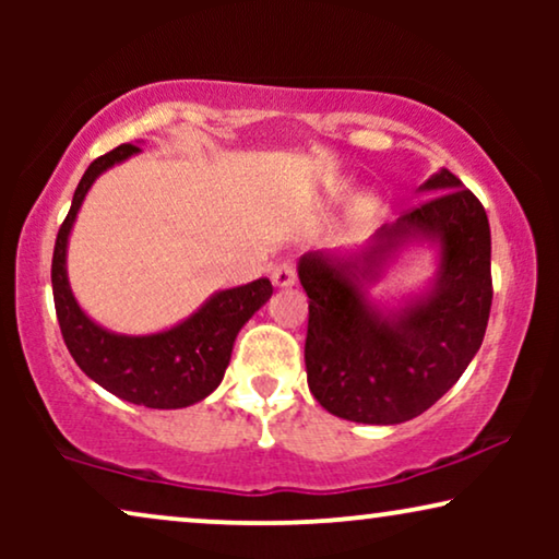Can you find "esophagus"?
I'll return each mask as SVG.
<instances>
[{
    "label": "esophagus",
    "instance_id": "esophagus-1",
    "mask_svg": "<svg viewBox=\"0 0 559 559\" xmlns=\"http://www.w3.org/2000/svg\"><path fill=\"white\" fill-rule=\"evenodd\" d=\"M272 282L277 287H293L297 282V272L293 264H277L272 270Z\"/></svg>",
    "mask_w": 559,
    "mask_h": 559
}]
</instances>
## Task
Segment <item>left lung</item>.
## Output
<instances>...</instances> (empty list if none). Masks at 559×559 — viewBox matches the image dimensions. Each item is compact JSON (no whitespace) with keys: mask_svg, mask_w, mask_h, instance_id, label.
Segmentation results:
<instances>
[{"mask_svg":"<svg viewBox=\"0 0 559 559\" xmlns=\"http://www.w3.org/2000/svg\"><path fill=\"white\" fill-rule=\"evenodd\" d=\"M400 221L377 231L361 254H305L308 386L331 415L364 425H400L430 409L468 369L491 312V228L484 205L450 170ZM409 238L441 243L436 287L396 317L365 302L353 272L369 273Z\"/></svg>","mask_w":559,"mask_h":559,"instance_id":"left-lung-1","label":"left lung"}]
</instances>
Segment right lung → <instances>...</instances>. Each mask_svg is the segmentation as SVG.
Returning <instances> with one entry per match:
<instances>
[{"instance_id":"right-lung-1","label":"right lung","mask_w":559,"mask_h":559,"mask_svg":"<svg viewBox=\"0 0 559 559\" xmlns=\"http://www.w3.org/2000/svg\"><path fill=\"white\" fill-rule=\"evenodd\" d=\"M136 152V144H119L117 150L96 157L83 173L52 251V300L66 346L88 379L119 400L144 404L150 409H180L205 400L221 384L231 361L236 333L270 300L272 282L262 277L216 293L201 310L163 333L117 335L96 325L79 308L68 285V234L98 175Z\"/></svg>"}]
</instances>
